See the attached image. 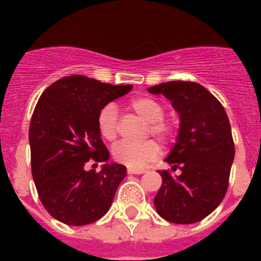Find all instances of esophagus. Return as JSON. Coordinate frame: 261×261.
Listing matches in <instances>:
<instances>
[{
	"label": "esophagus",
	"mask_w": 261,
	"mask_h": 261,
	"mask_svg": "<svg viewBox=\"0 0 261 261\" xmlns=\"http://www.w3.org/2000/svg\"><path fill=\"white\" fill-rule=\"evenodd\" d=\"M127 173L128 174H142L145 173L143 169H135V168H127Z\"/></svg>",
	"instance_id": "1"
}]
</instances>
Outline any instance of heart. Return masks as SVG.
Wrapping results in <instances>:
<instances>
[{
	"mask_svg": "<svg viewBox=\"0 0 261 261\" xmlns=\"http://www.w3.org/2000/svg\"><path fill=\"white\" fill-rule=\"evenodd\" d=\"M128 110L143 120L149 122L145 137H154L163 145H172L177 137V127L169 119H165V108L155 98L149 96H139L128 101ZM97 130L102 139L115 142L119 137L118 110L114 104H107L98 111ZM160 153L159 145L154 141H145L142 143H119L112 150V157L116 163L128 168H143Z\"/></svg>",
	"mask_w": 261,
	"mask_h": 261,
	"instance_id": "obj_1",
	"label": "heart"
}]
</instances>
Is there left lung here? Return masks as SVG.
I'll return each instance as SVG.
<instances>
[{
  "label": "left lung",
  "mask_w": 261,
  "mask_h": 261,
  "mask_svg": "<svg viewBox=\"0 0 261 261\" xmlns=\"http://www.w3.org/2000/svg\"><path fill=\"white\" fill-rule=\"evenodd\" d=\"M163 93L180 114L177 142L167 159L171 169L159 171L163 186L155 210L172 223L188 225L206 218L226 195L234 160V142L226 111L218 98L191 81H169L149 88Z\"/></svg>",
  "instance_id": "obj_1"
}]
</instances>
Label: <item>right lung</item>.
I'll return each instance as SVG.
<instances>
[{"label":"right lung","instance_id":"1","mask_svg":"<svg viewBox=\"0 0 261 261\" xmlns=\"http://www.w3.org/2000/svg\"><path fill=\"white\" fill-rule=\"evenodd\" d=\"M131 89L75 74L55 81L39 98L28 133L31 171L43 207L55 219L89 225L112 204L126 167L106 164L97 172L87 171L85 164L108 160L97 130L98 111Z\"/></svg>","mask_w":261,"mask_h":261}]
</instances>
